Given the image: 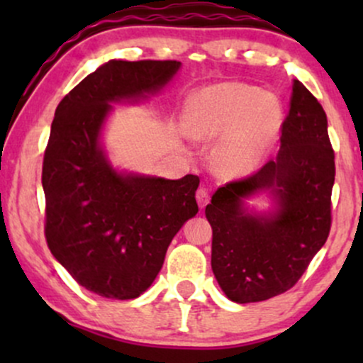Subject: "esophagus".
Returning a JSON list of instances; mask_svg holds the SVG:
<instances>
[{
    "label": "esophagus",
    "instance_id": "1",
    "mask_svg": "<svg viewBox=\"0 0 363 363\" xmlns=\"http://www.w3.org/2000/svg\"><path fill=\"white\" fill-rule=\"evenodd\" d=\"M196 199H198L199 208H205L208 205V201H210V194H208L205 187H199V189L196 191Z\"/></svg>",
    "mask_w": 363,
    "mask_h": 363
}]
</instances>
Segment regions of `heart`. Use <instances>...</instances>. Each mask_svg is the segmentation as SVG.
<instances>
[{"mask_svg":"<svg viewBox=\"0 0 363 363\" xmlns=\"http://www.w3.org/2000/svg\"><path fill=\"white\" fill-rule=\"evenodd\" d=\"M281 106L272 94L244 83H220L189 102V129L196 138H222L216 164L237 176L251 170L272 148L281 128Z\"/></svg>","mask_w":363,"mask_h":363,"instance_id":"b5f03b06","label":"heart"}]
</instances>
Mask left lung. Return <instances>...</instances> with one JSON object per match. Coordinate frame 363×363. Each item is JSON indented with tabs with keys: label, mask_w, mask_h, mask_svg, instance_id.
<instances>
[{
	"label": "left lung",
	"mask_w": 363,
	"mask_h": 363,
	"mask_svg": "<svg viewBox=\"0 0 363 363\" xmlns=\"http://www.w3.org/2000/svg\"><path fill=\"white\" fill-rule=\"evenodd\" d=\"M281 147L251 176L230 181L211 196V269L237 303L261 302L290 290L331 230L335 152L323 106L294 80L281 123ZM269 190L279 208L269 216L245 211L243 199Z\"/></svg>",
	"instance_id": "obj_1"
}]
</instances>
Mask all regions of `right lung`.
Returning <instances> with one entry per match:
<instances>
[{"instance_id":"right-lung-1","label":"right lung","mask_w":363,"mask_h":363,"mask_svg":"<svg viewBox=\"0 0 363 363\" xmlns=\"http://www.w3.org/2000/svg\"><path fill=\"white\" fill-rule=\"evenodd\" d=\"M179 61L112 60L56 107L44 152V234L78 285L129 301L152 285L186 220L198 213L199 177L121 174L101 147L111 102H136L172 80Z\"/></svg>"}]
</instances>
